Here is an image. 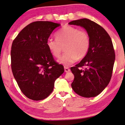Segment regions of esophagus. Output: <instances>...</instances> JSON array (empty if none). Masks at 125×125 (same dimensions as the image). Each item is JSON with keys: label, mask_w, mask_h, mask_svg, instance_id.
<instances>
[{"label": "esophagus", "mask_w": 125, "mask_h": 125, "mask_svg": "<svg viewBox=\"0 0 125 125\" xmlns=\"http://www.w3.org/2000/svg\"><path fill=\"white\" fill-rule=\"evenodd\" d=\"M70 69L69 68H68V67H64V71H65V72H66V73H67V72H70Z\"/></svg>", "instance_id": "34e87169"}]
</instances>
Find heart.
<instances>
[{"label": "heart", "instance_id": "obj_1", "mask_svg": "<svg viewBox=\"0 0 125 125\" xmlns=\"http://www.w3.org/2000/svg\"><path fill=\"white\" fill-rule=\"evenodd\" d=\"M56 40L49 38L46 46L53 56L57 58L60 56L62 47L65 52L58 60V62L64 65H69L84 58L89 50L90 42L87 32L79 30L76 27L65 26L56 33Z\"/></svg>", "mask_w": 125, "mask_h": 125}]
</instances>
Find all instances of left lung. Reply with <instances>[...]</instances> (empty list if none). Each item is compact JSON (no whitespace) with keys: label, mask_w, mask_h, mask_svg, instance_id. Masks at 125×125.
<instances>
[{"label":"left lung","mask_w":125,"mask_h":125,"mask_svg":"<svg viewBox=\"0 0 125 125\" xmlns=\"http://www.w3.org/2000/svg\"><path fill=\"white\" fill-rule=\"evenodd\" d=\"M68 24L85 29L90 42L86 56L79 63L71 68L74 75L72 88L80 96L95 97L110 81L115 60L112 40L103 27L88 19L73 20ZM83 66L86 68L83 70Z\"/></svg>","instance_id":"8db88e82"}]
</instances>
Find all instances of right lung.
<instances>
[{
  "label": "right lung",
  "instance_id": "add662e5",
  "mask_svg": "<svg viewBox=\"0 0 125 125\" xmlns=\"http://www.w3.org/2000/svg\"><path fill=\"white\" fill-rule=\"evenodd\" d=\"M60 24L33 22L24 27L12 42L11 66L19 87L27 98L41 100L50 95L54 82L64 72L46 46V41Z\"/></svg>",
  "mask_w": 125,
  "mask_h": 125
}]
</instances>
